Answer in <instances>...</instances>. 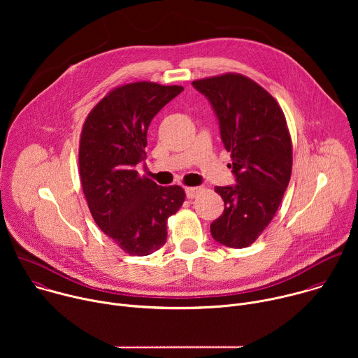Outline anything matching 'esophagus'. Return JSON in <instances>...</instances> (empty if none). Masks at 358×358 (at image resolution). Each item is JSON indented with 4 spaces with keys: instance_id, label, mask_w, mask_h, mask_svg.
Instances as JSON below:
<instances>
[{
    "instance_id": "1",
    "label": "esophagus",
    "mask_w": 358,
    "mask_h": 358,
    "mask_svg": "<svg viewBox=\"0 0 358 358\" xmlns=\"http://www.w3.org/2000/svg\"><path fill=\"white\" fill-rule=\"evenodd\" d=\"M201 189L202 188H199V187H187L185 188V194H187L188 198H195Z\"/></svg>"
}]
</instances>
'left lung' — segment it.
Masks as SVG:
<instances>
[{
    "mask_svg": "<svg viewBox=\"0 0 358 358\" xmlns=\"http://www.w3.org/2000/svg\"><path fill=\"white\" fill-rule=\"evenodd\" d=\"M206 96L231 152L236 184L215 187L225 210L211 224L213 238L229 248H246L275 217L292 174V138L275 97L241 73L192 82Z\"/></svg>",
    "mask_w": 358,
    "mask_h": 358,
    "instance_id": "1",
    "label": "left lung"
}]
</instances>
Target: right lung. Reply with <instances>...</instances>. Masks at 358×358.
I'll list each match as a JSON object with an SVG mask.
<instances>
[{
    "label": "right lung",
    "mask_w": 358,
    "mask_h": 358,
    "mask_svg": "<svg viewBox=\"0 0 358 358\" xmlns=\"http://www.w3.org/2000/svg\"><path fill=\"white\" fill-rule=\"evenodd\" d=\"M182 86L134 82L110 90L87 115L79 141V174L90 214L126 253L145 257L167 239V220L185 199L180 185L138 176L147 130Z\"/></svg>",
    "instance_id": "right-lung-1"
}]
</instances>
